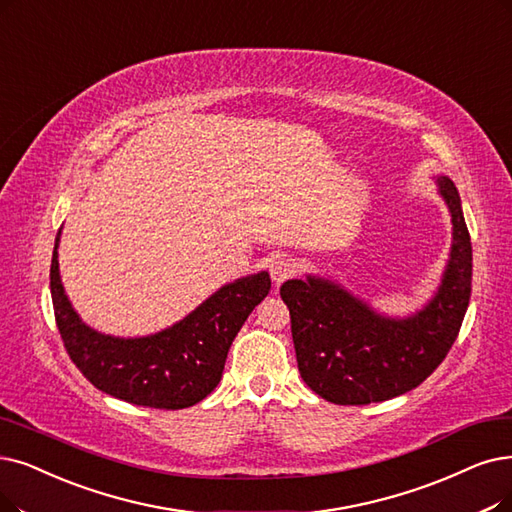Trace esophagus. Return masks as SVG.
Here are the masks:
<instances>
[{"instance_id":"esophagus-1","label":"esophagus","mask_w":512,"mask_h":512,"mask_svg":"<svg viewBox=\"0 0 512 512\" xmlns=\"http://www.w3.org/2000/svg\"><path fill=\"white\" fill-rule=\"evenodd\" d=\"M269 271H271L273 281H275V283H281V281H285V279H290V277L298 271V264H296L292 258L279 256V258H273V260H271Z\"/></svg>"}]
</instances>
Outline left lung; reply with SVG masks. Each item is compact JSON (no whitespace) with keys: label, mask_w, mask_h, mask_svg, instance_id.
<instances>
[{"label":"left lung","mask_w":512,"mask_h":512,"mask_svg":"<svg viewBox=\"0 0 512 512\" xmlns=\"http://www.w3.org/2000/svg\"><path fill=\"white\" fill-rule=\"evenodd\" d=\"M437 187L452 216V248L435 296L414 315H382L319 275L281 285L300 376L325 401L367 405L399 397L431 376L456 342L470 300L473 248L456 185L437 176Z\"/></svg>","instance_id":"left-lung-1"}]
</instances>
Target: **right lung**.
I'll list each match as a JSON object with an SVG mask.
<instances>
[{
	"label": "right lung",
	"mask_w": 512,
	"mask_h": 512,
	"mask_svg": "<svg viewBox=\"0 0 512 512\" xmlns=\"http://www.w3.org/2000/svg\"><path fill=\"white\" fill-rule=\"evenodd\" d=\"M54 241L50 290L58 332L77 370L98 391L134 405L182 410L206 399L222 378L241 325L271 290L267 271L222 285L195 311L151 336L119 338L86 325L65 294Z\"/></svg>",
	"instance_id": "obj_1"
}]
</instances>
